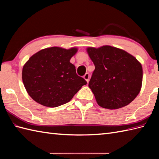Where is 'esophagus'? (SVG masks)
Wrapping results in <instances>:
<instances>
[{
    "label": "esophagus",
    "mask_w": 159,
    "mask_h": 159,
    "mask_svg": "<svg viewBox=\"0 0 159 159\" xmlns=\"http://www.w3.org/2000/svg\"><path fill=\"white\" fill-rule=\"evenodd\" d=\"M83 78H84V79H85L87 83H89V78H90L89 74V73H86V74H85V75H84Z\"/></svg>",
    "instance_id": "esophagus-1"
}]
</instances>
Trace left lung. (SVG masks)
<instances>
[{
    "label": "left lung",
    "instance_id": "8db88e82",
    "mask_svg": "<svg viewBox=\"0 0 159 159\" xmlns=\"http://www.w3.org/2000/svg\"><path fill=\"white\" fill-rule=\"evenodd\" d=\"M87 52L95 66L89 87L98 104L117 109L130 104L142 85L141 63L125 50L111 46L88 47Z\"/></svg>",
    "mask_w": 159,
    "mask_h": 159
}]
</instances>
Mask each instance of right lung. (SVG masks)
Listing matches in <instances>:
<instances>
[{
  "label": "right lung",
  "mask_w": 159,
  "mask_h": 159,
  "mask_svg": "<svg viewBox=\"0 0 159 159\" xmlns=\"http://www.w3.org/2000/svg\"><path fill=\"white\" fill-rule=\"evenodd\" d=\"M78 51L54 46L39 50L22 68L23 84L33 100L43 106L57 107L70 102L86 80L70 62Z\"/></svg>",
  "instance_id": "1"
}]
</instances>
